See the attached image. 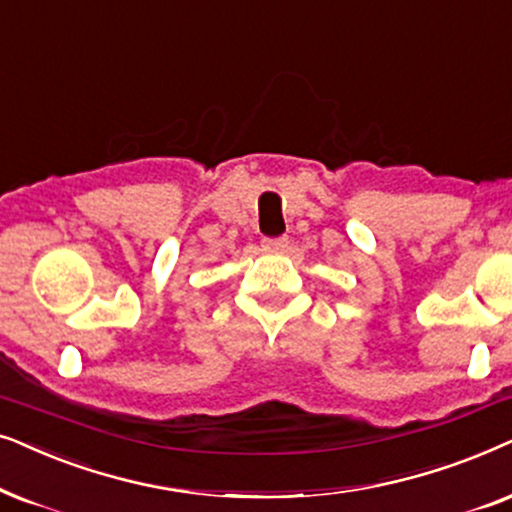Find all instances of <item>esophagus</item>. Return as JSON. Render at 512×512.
I'll list each match as a JSON object with an SVG mask.
<instances>
[{"label": "esophagus", "instance_id": "esophagus-1", "mask_svg": "<svg viewBox=\"0 0 512 512\" xmlns=\"http://www.w3.org/2000/svg\"><path fill=\"white\" fill-rule=\"evenodd\" d=\"M288 236H278V238H264L262 241V248L264 250H271V252H281L288 248Z\"/></svg>", "mask_w": 512, "mask_h": 512}]
</instances>
